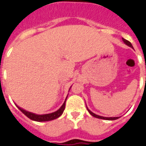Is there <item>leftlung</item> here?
Listing matches in <instances>:
<instances>
[{
    "mask_svg": "<svg viewBox=\"0 0 146 146\" xmlns=\"http://www.w3.org/2000/svg\"><path fill=\"white\" fill-rule=\"evenodd\" d=\"M123 41L124 42V44H126L127 45V46H129V47H131V48H133V46H132L131 43L130 41H128V40H125V39L123 38ZM87 109H88V111L89 112V113L92 115V116H93L94 117H96V118H98V119H106V120H114V119H118V117H104V116H98V115H96V114H95L94 113H92L91 110H88V108L87 107Z\"/></svg>",
    "mask_w": 146,
    "mask_h": 146,
    "instance_id": "8db88e82",
    "label": "left lung"
}]
</instances>
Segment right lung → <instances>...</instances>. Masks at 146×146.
Wrapping results in <instances>:
<instances>
[{
  "instance_id": "obj_1",
  "label": "right lung",
  "mask_w": 146,
  "mask_h": 146,
  "mask_svg": "<svg viewBox=\"0 0 146 146\" xmlns=\"http://www.w3.org/2000/svg\"><path fill=\"white\" fill-rule=\"evenodd\" d=\"M65 106H66V101L64 102V103L62 104V106H61L57 111H55L54 113H48V114H43V115H38V114H35V113H30V112H28L27 110L22 109L19 106H18L16 105V106L19 108V110H20L22 113L25 114L26 116L30 118V119L32 120H34V121H37V122H44V121H50V120H52V119H57L58 117L62 114L64 110H65Z\"/></svg>"
}]
</instances>
